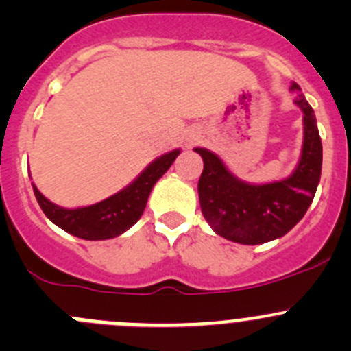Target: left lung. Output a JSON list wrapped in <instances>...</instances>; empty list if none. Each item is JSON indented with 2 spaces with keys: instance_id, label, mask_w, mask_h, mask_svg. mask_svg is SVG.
<instances>
[{
  "instance_id": "8db88e82",
  "label": "left lung",
  "mask_w": 351,
  "mask_h": 351,
  "mask_svg": "<svg viewBox=\"0 0 351 351\" xmlns=\"http://www.w3.org/2000/svg\"><path fill=\"white\" fill-rule=\"evenodd\" d=\"M297 91L295 105L304 113L302 153L293 173L280 182L251 185L232 175L217 154L195 147L204 159L198 180L202 214L215 234L239 244H263L285 236L307 212L316 195L323 166V144L314 110Z\"/></svg>"
}]
</instances>
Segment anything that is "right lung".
I'll return each mask as SVG.
<instances>
[{
	"mask_svg": "<svg viewBox=\"0 0 351 351\" xmlns=\"http://www.w3.org/2000/svg\"><path fill=\"white\" fill-rule=\"evenodd\" d=\"M178 154L180 149H175L159 156L130 185H127L115 195L105 198L98 204L88 205V207H59L42 195L37 186H32L44 214L62 231L76 238L88 239V241L112 239L125 232L139 221L154 183L168 171Z\"/></svg>",
	"mask_w": 351,
	"mask_h": 351,
	"instance_id": "obj_1",
	"label": "right lung"
}]
</instances>
